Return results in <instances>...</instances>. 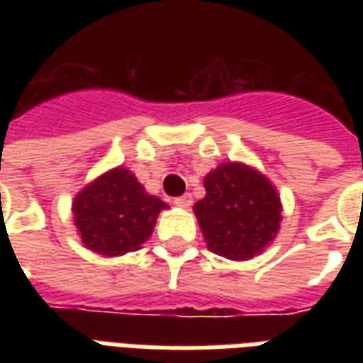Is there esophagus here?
<instances>
[{
	"label": "esophagus",
	"mask_w": 363,
	"mask_h": 363,
	"mask_svg": "<svg viewBox=\"0 0 363 363\" xmlns=\"http://www.w3.org/2000/svg\"><path fill=\"white\" fill-rule=\"evenodd\" d=\"M192 204V196L190 194H182V196L174 198V206H179V208H189Z\"/></svg>",
	"instance_id": "esophagus-1"
}]
</instances>
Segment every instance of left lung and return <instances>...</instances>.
Instances as JSON below:
<instances>
[{"mask_svg":"<svg viewBox=\"0 0 363 363\" xmlns=\"http://www.w3.org/2000/svg\"><path fill=\"white\" fill-rule=\"evenodd\" d=\"M206 196L194 213L208 249L231 260H249L280 229L281 202L267 177L243 163H221L206 174Z\"/></svg>","mask_w":363,"mask_h":363,"instance_id":"obj_1","label":"left lung"}]
</instances>
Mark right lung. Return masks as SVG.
Wrapping results in <instances>:
<instances>
[{
	"label": "right lung",
	"mask_w": 363,
	"mask_h": 363,
	"mask_svg": "<svg viewBox=\"0 0 363 363\" xmlns=\"http://www.w3.org/2000/svg\"><path fill=\"white\" fill-rule=\"evenodd\" d=\"M167 204L124 167L111 169L75 196L72 212L82 243L103 257L140 251Z\"/></svg>",
	"instance_id": "add662e5"
}]
</instances>
